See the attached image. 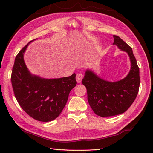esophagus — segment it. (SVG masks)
<instances>
[{"label":"esophagus","mask_w":153,"mask_h":153,"mask_svg":"<svg viewBox=\"0 0 153 153\" xmlns=\"http://www.w3.org/2000/svg\"><path fill=\"white\" fill-rule=\"evenodd\" d=\"M83 74H77V76H76V81L78 83H80L82 82V80L83 79Z\"/></svg>","instance_id":"obj_1"}]
</instances>
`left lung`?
<instances>
[{
    "label": "left lung",
    "instance_id": "8db88e82",
    "mask_svg": "<svg viewBox=\"0 0 153 153\" xmlns=\"http://www.w3.org/2000/svg\"><path fill=\"white\" fill-rule=\"evenodd\" d=\"M113 45L128 54L131 68L128 74L122 79L109 82L87 70L82 79L86 87L87 100L93 112L101 117L120 114L128 110L137 95L140 84L139 68L132 48L121 38L113 35Z\"/></svg>",
    "mask_w": 153,
    "mask_h": 153
}]
</instances>
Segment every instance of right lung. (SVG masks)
<instances>
[{
	"mask_svg": "<svg viewBox=\"0 0 153 153\" xmlns=\"http://www.w3.org/2000/svg\"><path fill=\"white\" fill-rule=\"evenodd\" d=\"M31 41L16 56L11 81L16 99L22 108L35 120L50 122L62 111L70 91L76 85V74L69 77L47 79L32 74L24 62Z\"/></svg>",
	"mask_w": 153,
	"mask_h": 153,
	"instance_id": "right-lung-1",
	"label": "right lung"
}]
</instances>
